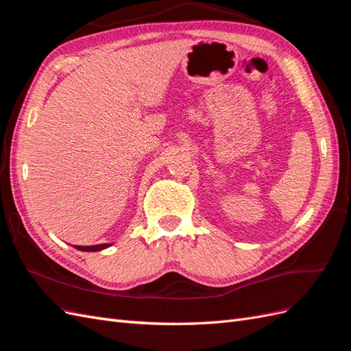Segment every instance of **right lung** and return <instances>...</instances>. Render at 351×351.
I'll use <instances>...</instances> for the list:
<instances>
[{
	"label": "right lung",
	"instance_id": "1",
	"mask_svg": "<svg viewBox=\"0 0 351 351\" xmlns=\"http://www.w3.org/2000/svg\"><path fill=\"white\" fill-rule=\"evenodd\" d=\"M112 244H99V245H88V247H84V245H74L77 250H80V251H101V250H104V248H107V247H110Z\"/></svg>",
	"mask_w": 351,
	"mask_h": 351
}]
</instances>
